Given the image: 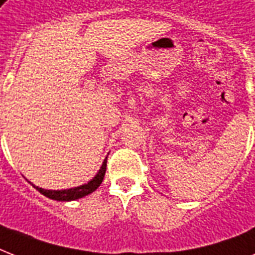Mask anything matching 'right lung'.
Instances as JSON below:
<instances>
[{"label":"right lung","instance_id":"1","mask_svg":"<svg viewBox=\"0 0 255 255\" xmlns=\"http://www.w3.org/2000/svg\"><path fill=\"white\" fill-rule=\"evenodd\" d=\"M106 167H107V159L104 160L99 172L96 173V176L92 178L91 181H88L85 185L77 186V188H71V189L65 190H47L42 189V188H38V186L35 185H34V188H35L38 192H41L43 196L51 198V200H57V201H73V200H78V198L85 197V196L92 193L94 190H96L99 188V185L102 184V181H103L104 174H106Z\"/></svg>","mask_w":255,"mask_h":255}]
</instances>
